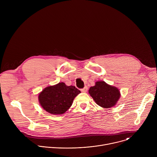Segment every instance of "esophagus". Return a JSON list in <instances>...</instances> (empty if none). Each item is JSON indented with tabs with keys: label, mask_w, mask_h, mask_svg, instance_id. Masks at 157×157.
Wrapping results in <instances>:
<instances>
[{
	"label": "esophagus",
	"mask_w": 157,
	"mask_h": 157,
	"mask_svg": "<svg viewBox=\"0 0 157 157\" xmlns=\"http://www.w3.org/2000/svg\"><path fill=\"white\" fill-rule=\"evenodd\" d=\"M87 91V86H85L84 88H82V89H81V91H82V93H86Z\"/></svg>",
	"instance_id": "esophagus-1"
}]
</instances>
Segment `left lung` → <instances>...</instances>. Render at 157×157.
Returning <instances> with one entry per match:
<instances>
[{
  "label": "left lung",
  "mask_w": 157,
  "mask_h": 157,
  "mask_svg": "<svg viewBox=\"0 0 157 157\" xmlns=\"http://www.w3.org/2000/svg\"><path fill=\"white\" fill-rule=\"evenodd\" d=\"M89 93L98 105L104 108L114 106L121 96L118 88L103 81L96 82L95 86L89 88Z\"/></svg>",
  "instance_id": "8db88e82"
}]
</instances>
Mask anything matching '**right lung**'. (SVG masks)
<instances>
[{
    "instance_id": "right-lung-1",
    "label": "right lung",
    "mask_w": 157,
    "mask_h": 157,
    "mask_svg": "<svg viewBox=\"0 0 157 157\" xmlns=\"http://www.w3.org/2000/svg\"><path fill=\"white\" fill-rule=\"evenodd\" d=\"M81 91L73 86L59 82L44 88L38 95L41 106L48 113L63 114L71 106L73 100Z\"/></svg>"
}]
</instances>
